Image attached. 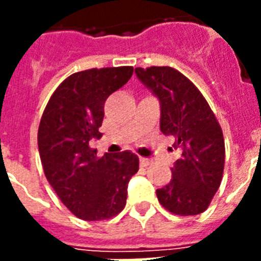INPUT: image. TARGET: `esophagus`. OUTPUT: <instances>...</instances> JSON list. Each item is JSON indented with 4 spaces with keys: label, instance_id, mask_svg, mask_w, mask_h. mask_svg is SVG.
<instances>
[{
    "label": "esophagus",
    "instance_id": "34e87169",
    "mask_svg": "<svg viewBox=\"0 0 261 261\" xmlns=\"http://www.w3.org/2000/svg\"><path fill=\"white\" fill-rule=\"evenodd\" d=\"M153 163L150 159H145V157H141L139 159V164H141V167H149L150 164Z\"/></svg>",
    "mask_w": 261,
    "mask_h": 261
}]
</instances>
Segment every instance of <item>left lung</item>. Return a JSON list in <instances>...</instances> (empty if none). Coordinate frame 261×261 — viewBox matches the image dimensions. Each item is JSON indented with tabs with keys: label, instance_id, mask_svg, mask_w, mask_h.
<instances>
[{
	"label": "left lung",
	"instance_id": "obj_1",
	"mask_svg": "<svg viewBox=\"0 0 261 261\" xmlns=\"http://www.w3.org/2000/svg\"><path fill=\"white\" fill-rule=\"evenodd\" d=\"M135 74L159 97L161 133L172 137L173 147L180 150L171 181L157 190L159 202L172 214H200L210 206L222 181V128L203 94L178 70L137 67Z\"/></svg>",
	"mask_w": 261,
	"mask_h": 261
}]
</instances>
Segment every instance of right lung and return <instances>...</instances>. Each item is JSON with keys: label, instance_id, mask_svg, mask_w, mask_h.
Instances as JSON below:
<instances>
[{"label": "right lung", "instance_id": "1", "mask_svg": "<svg viewBox=\"0 0 261 261\" xmlns=\"http://www.w3.org/2000/svg\"><path fill=\"white\" fill-rule=\"evenodd\" d=\"M131 66L102 67L67 77L47 102L38 131L39 154L47 180L61 202L84 221H102L126 206L127 186L139 169L138 155L89 147L104 119L111 93L131 79Z\"/></svg>", "mask_w": 261, "mask_h": 261}]
</instances>
